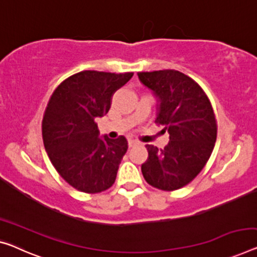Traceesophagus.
<instances>
[{"mask_svg": "<svg viewBox=\"0 0 257 257\" xmlns=\"http://www.w3.org/2000/svg\"><path fill=\"white\" fill-rule=\"evenodd\" d=\"M138 144H139V142H138L137 140H133V139L128 140V147H133V146H136Z\"/></svg>", "mask_w": 257, "mask_h": 257, "instance_id": "1", "label": "esophagus"}]
</instances>
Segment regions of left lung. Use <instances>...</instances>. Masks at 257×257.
Here are the masks:
<instances>
[{
	"label": "left lung",
	"mask_w": 257,
	"mask_h": 257,
	"mask_svg": "<svg viewBox=\"0 0 257 257\" xmlns=\"http://www.w3.org/2000/svg\"><path fill=\"white\" fill-rule=\"evenodd\" d=\"M138 77L156 97L155 123L170 134L164 149L146 146L148 159L141 165L142 175L155 188L179 189L199 175L214 151V110L200 85L179 71L139 72Z\"/></svg>",
	"instance_id": "obj_1"
}]
</instances>
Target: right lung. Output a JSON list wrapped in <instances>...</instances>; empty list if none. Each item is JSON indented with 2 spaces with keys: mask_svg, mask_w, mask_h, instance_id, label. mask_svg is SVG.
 <instances>
[{
  "mask_svg": "<svg viewBox=\"0 0 257 257\" xmlns=\"http://www.w3.org/2000/svg\"><path fill=\"white\" fill-rule=\"evenodd\" d=\"M133 72L81 71L54 90L42 119V138L51 164L78 191L95 194L115 183L127 140L100 138L95 119L104 116L117 89Z\"/></svg>",
  "mask_w": 257,
  "mask_h": 257,
  "instance_id": "obj_1",
  "label": "right lung"
}]
</instances>
